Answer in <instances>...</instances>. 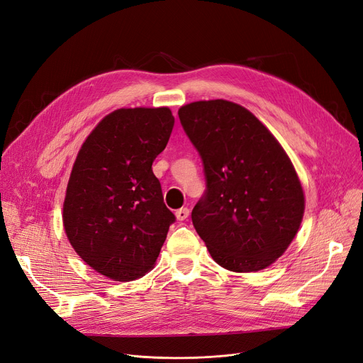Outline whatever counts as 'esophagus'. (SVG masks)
<instances>
[{"instance_id":"esophagus-1","label":"esophagus","mask_w":363,"mask_h":363,"mask_svg":"<svg viewBox=\"0 0 363 363\" xmlns=\"http://www.w3.org/2000/svg\"><path fill=\"white\" fill-rule=\"evenodd\" d=\"M188 215H189V208H186V207H181L175 212V216L178 220H185L188 218Z\"/></svg>"}]
</instances>
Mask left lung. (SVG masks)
<instances>
[{"label":"left lung","instance_id":"obj_1","mask_svg":"<svg viewBox=\"0 0 363 363\" xmlns=\"http://www.w3.org/2000/svg\"><path fill=\"white\" fill-rule=\"evenodd\" d=\"M203 162L206 191L191 219L222 268H268L296 237L304 194L294 166L266 126L240 104L196 101L178 111Z\"/></svg>","mask_w":363,"mask_h":363}]
</instances>
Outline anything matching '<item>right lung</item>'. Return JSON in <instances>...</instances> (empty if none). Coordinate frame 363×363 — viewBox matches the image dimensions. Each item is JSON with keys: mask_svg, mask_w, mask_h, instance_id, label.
I'll return each mask as SVG.
<instances>
[{"mask_svg": "<svg viewBox=\"0 0 363 363\" xmlns=\"http://www.w3.org/2000/svg\"><path fill=\"white\" fill-rule=\"evenodd\" d=\"M174 123L167 107L114 110L76 157L63 204L65 231L81 259L110 279L133 281L152 269L175 222L151 167Z\"/></svg>", "mask_w": 363, "mask_h": 363, "instance_id": "right-lung-1", "label": "right lung"}]
</instances>
